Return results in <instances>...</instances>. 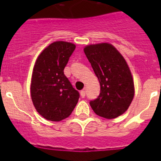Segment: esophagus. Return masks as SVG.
<instances>
[{"instance_id":"obj_1","label":"esophagus","mask_w":161,"mask_h":161,"mask_svg":"<svg viewBox=\"0 0 161 161\" xmlns=\"http://www.w3.org/2000/svg\"><path fill=\"white\" fill-rule=\"evenodd\" d=\"M80 96H81V97H85V90L80 91Z\"/></svg>"}]
</instances>
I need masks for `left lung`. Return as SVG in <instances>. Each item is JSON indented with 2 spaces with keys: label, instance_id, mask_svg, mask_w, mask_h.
Wrapping results in <instances>:
<instances>
[{
  "label": "left lung",
  "instance_id": "left-lung-1",
  "mask_svg": "<svg viewBox=\"0 0 161 161\" xmlns=\"http://www.w3.org/2000/svg\"><path fill=\"white\" fill-rule=\"evenodd\" d=\"M84 52L101 86L100 95L90 102L94 113L108 119L123 114L135 95L134 80L126 59L108 42L87 45Z\"/></svg>",
  "mask_w": 161,
  "mask_h": 161
}]
</instances>
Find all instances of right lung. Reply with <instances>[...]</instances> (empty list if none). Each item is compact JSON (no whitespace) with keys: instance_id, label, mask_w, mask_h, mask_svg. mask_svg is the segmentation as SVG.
<instances>
[{"instance_id":"obj_1","label":"right lung","mask_w":161,"mask_h":161,"mask_svg":"<svg viewBox=\"0 0 161 161\" xmlns=\"http://www.w3.org/2000/svg\"><path fill=\"white\" fill-rule=\"evenodd\" d=\"M75 48L72 42L56 41L43 49L35 61L31 96L37 112L47 120L59 122L68 118L79 100L78 91L64 73Z\"/></svg>"}]
</instances>
